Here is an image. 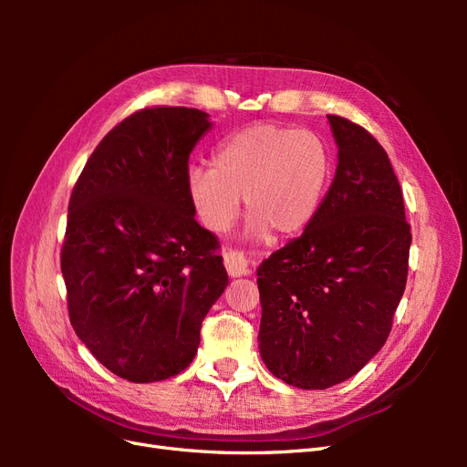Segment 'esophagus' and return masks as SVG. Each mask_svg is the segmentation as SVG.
<instances>
[{"label": "esophagus", "mask_w": 467, "mask_h": 467, "mask_svg": "<svg viewBox=\"0 0 467 467\" xmlns=\"http://www.w3.org/2000/svg\"><path fill=\"white\" fill-rule=\"evenodd\" d=\"M223 265H225V271H228L230 276L237 278V276H245L249 273V266L245 257L242 253L237 251H225L223 253Z\"/></svg>", "instance_id": "obj_1"}]
</instances>
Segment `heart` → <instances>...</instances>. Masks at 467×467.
<instances>
[{"label": "heart", "instance_id": "1", "mask_svg": "<svg viewBox=\"0 0 467 467\" xmlns=\"http://www.w3.org/2000/svg\"><path fill=\"white\" fill-rule=\"evenodd\" d=\"M331 173L333 155L319 134L255 122L223 140L212 155V167L192 165L187 191L210 232L232 228L244 196L253 237L271 230L288 237L312 223Z\"/></svg>", "mask_w": 467, "mask_h": 467}]
</instances>
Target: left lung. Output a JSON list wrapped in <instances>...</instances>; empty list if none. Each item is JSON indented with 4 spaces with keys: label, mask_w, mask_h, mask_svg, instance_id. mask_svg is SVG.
I'll use <instances>...</instances> for the list:
<instances>
[{
    "label": "left lung",
    "mask_w": 467,
    "mask_h": 467,
    "mask_svg": "<svg viewBox=\"0 0 467 467\" xmlns=\"http://www.w3.org/2000/svg\"><path fill=\"white\" fill-rule=\"evenodd\" d=\"M327 120L338 148L331 187L304 234L257 268L261 358L302 389L341 384L384 347L411 247L386 150L362 126Z\"/></svg>",
    "instance_id": "8db88e82"
}]
</instances>
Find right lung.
I'll use <instances>...</instances> for the list:
<instances>
[{
    "mask_svg": "<svg viewBox=\"0 0 467 467\" xmlns=\"http://www.w3.org/2000/svg\"><path fill=\"white\" fill-rule=\"evenodd\" d=\"M208 115L150 107L112 129L72 191L62 245L67 312L107 370L136 384L177 376L228 286L220 244L194 220L189 155Z\"/></svg>",
    "mask_w": 467,
    "mask_h": 467,
    "instance_id": "1",
    "label": "right lung"
}]
</instances>
